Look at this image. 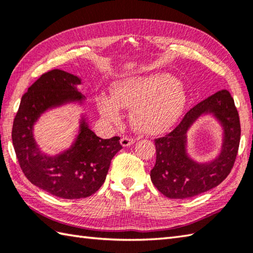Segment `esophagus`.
<instances>
[{
	"mask_svg": "<svg viewBox=\"0 0 253 253\" xmlns=\"http://www.w3.org/2000/svg\"><path fill=\"white\" fill-rule=\"evenodd\" d=\"M133 142H135V139L131 137H123L121 139V143L123 147H129Z\"/></svg>",
	"mask_w": 253,
	"mask_h": 253,
	"instance_id": "34e87169",
	"label": "esophagus"
}]
</instances>
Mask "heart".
Instances as JSON below:
<instances>
[{
  "mask_svg": "<svg viewBox=\"0 0 253 253\" xmlns=\"http://www.w3.org/2000/svg\"><path fill=\"white\" fill-rule=\"evenodd\" d=\"M112 97L98 98L102 115L114 124H120V107L131 108L132 126L143 133L169 129L182 115L187 101L184 85L165 72L122 79L113 84Z\"/></svg>",
  "mask_w": 253,
  "mask_h": 253,
  "instance_id": "b5f03b06",
  "label": "heart"
}]
</instances>
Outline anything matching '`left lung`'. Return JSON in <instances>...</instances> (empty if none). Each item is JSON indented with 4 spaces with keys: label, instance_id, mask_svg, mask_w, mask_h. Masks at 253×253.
Segmentation results:
<instances>
[{
    "label": "left lung",
    "instance_id": "left-lung-1",
    "mask_svg": "<svg viewBox=\"0 0 253 253\" xmlns=\"http://www.w3.org/2000/svg\"><path fill=\"white\" fill-rule=\"evenodd\" d=\"M212 112L224 126L221 156L205 165L192 162L186 155V131L203 112ZM239 114L227 90L216 92L191 108L182 121L166 136L155 139L156 165L151 181L169 199H187L214 189L224 181L235 165L240 142Z\"/></svg>",
    "mask_w": 253,
    "mask_h": 253
}]
</instances>
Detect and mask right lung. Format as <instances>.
<instances>
[{"label":"right lung","instance_id":"right-lung-1","mask_svg":"<svg viewBox=\"0 0 253 253\" xmlns=\"http://www.w3.org/2000/svg\"><path fill=\"white\" fill-rule=\"evenodd\" d=\"M80 79L53 69L42 74L22 96L15 115L12 140L25 176L39 189L62 199H84L103 185L113 157L122 149L121 138L102 139L85 123L77 141L58 157L42 156L33 138V125L47 108L69 100H81Z\"/></svg>","mask_w":253,"mask_h":253}]
</instances>
